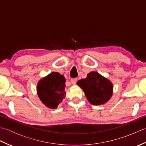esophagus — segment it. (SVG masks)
I'll return each instance as SVG.
<instances>
[{"label":"esophagus","instance_id":"obj_1","mask_svg":"<svg viewBox=\"0 0 146 146\" xmlns=\"http://www.w3.org/2000/svg\"><path fill=\"white\" fill-rule=\"evenodd\" d=\"M76 81H77V79L76 78H72L71 80V84H73V85H75L76 84Z\"/></svg>","mask_w":146,"mask_h":146}]
</instances>
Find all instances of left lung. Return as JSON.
<instances>
[{
    "mask_svg": "<svg viewBox=\"0 0 146 146\" xmlns=\"http://www.w3.org/2000/svg\"><path fill=\"white\" fill-rule=\"evenodd\" d=\"M77 85L83 89L88 102L93 105L105 104L112 95L111 83L94 71L88 73L85 79L79 80Z\"/></svg>",
    "mask_w": 146,
    "mask_h": 146,
    "instance_id": "obj_1",
    "label": "left lung"
}]
</instances>
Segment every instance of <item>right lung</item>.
<instances>
[{
    "instance_id": "right-lung-1",
    "label": "right lung",
    "mask_w": 146,
    "mask_h": 146,
    "mask_svg": "<svg viewBox=\"0 0 146 146\" xmlns=\"http://www.w3.org/2000/svg\"><path fill=\"white\" fill-rule=\"evenodd\" d=\"M65 78L57 72H52L40 80L37 91L40 100L49 108H56L66 96Z\"/></svg>"
}]
</instances>
